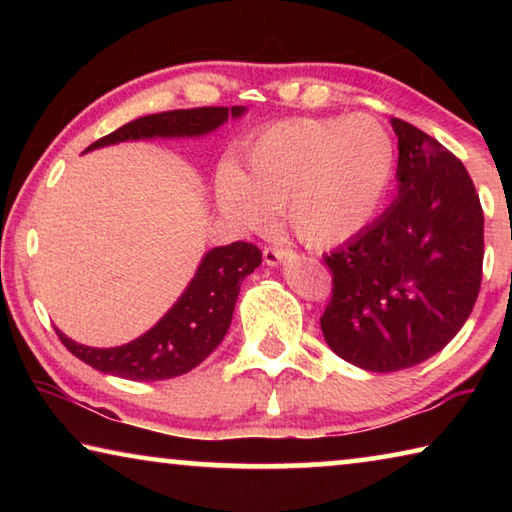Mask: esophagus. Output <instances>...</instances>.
I'll return each instance as SVG.
<instances>
[{"label": "esophagus", "instance_id": "esophagus-1", "mask_svg": "<svg viewBox=\"0 0 512 512\" xmlns=\"http://www.w3.org/2000/svg\"><path fill=\"white\" fill-rule=\"evenodd\" d=\"M291 255V248H282V246H271V248H264V262L268 266H277L282 264L284 259Z\"/></svg>", "mask_w": 512, "mask_h": 512}]
</instances>
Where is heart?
I'll return each instance as SVG.
<instances>
[{
	"instance_id": "1",
	"label": "heart",
	"mask_w": 512,
	"mask_h": 512,
	"mask_svg": "<svg viewBox=\"0 0 512 512\" xmlns=\"http://www.w3.org/2000/svg\"><path fill=\"white\" fill-rule=\"evenodd\" d=\"M395 171V144L370 115L291 119L268 126L244 155L221 164L214 196L241 228L280 212L302 244L336 246L375 219Z\"/></svg>"
}]
</instances>
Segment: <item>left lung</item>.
<instances>
[{"label":"left lung","mask_w":512,"mask_h":512,"mask_svg":"<svg viewBox=\"0 0 512 512\" xmlns=\"http://www.w3.org/2000/svg\"><path fill=\"white\" fill-rule=\"evenodd\" d=\"M397 135V198L325 255L332 298L320 329L341 359L370 372L427 361L470 318L481 289L483 210L470 173L409 121Z\"/></svg>","instance_id":"obj_1"}]
</instances>
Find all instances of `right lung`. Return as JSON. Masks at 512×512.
<instances>
[{
	"label": "right lung",
	"mask_w": 512,
	"mask_h": 512,
	"mask_svg": "<svg viewBox=\"0 0 512 512\" xmlns=\"http://www.w3.org/2000/svg\"><path fill=\"white\" fill-rule=\"evenodd\" d=\"M244 112V106L158 112L128 121L115 133L88 146V151L128 140H151V137H201ZM259 264H262V250L246 241L212 248L201 259L196 275L176 305L149 332L126 345L90 348L67 339L60 329H56V334L74 357L106 375L133 381H160L185 375L210 357L216 345L223 341L232 323L241 282Z\"/></svg>",
	"instance_id": "obj_1"
}]
</instances>
